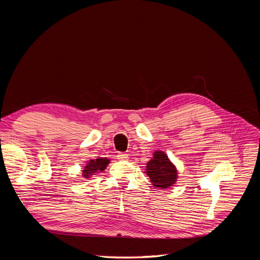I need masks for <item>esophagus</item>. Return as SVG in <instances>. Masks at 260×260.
Wrapping results in <instances>:
<instances>
[{
  "label": "esophagus",
  "instance_id": "obj_1",
  "mask_svg": "<svg viewBox=\"0 0 260 260\" xmlns=\"http://www.w3.org/2000/svg\"><path fill=\"white\" fill-rule=\"evenodd\" d=\"M117 158L119 160H128L129 157H128V154H125V153H118Z\"/></svg>",
  "mask_w": 260,
  "mask_h": 260
}]
</instances>
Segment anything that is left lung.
<instances>
[{
    "label": "left lung",
    "instance_id": "left-lung-1",
    "mask_svg": "<svg viewBox=\"0 0 260 260\" xmlns=\"http://www.w3.org/2000/svg\"><path fill=\"white\" fill-rule=\"evenodd\" d=\"M146 175L151 179L154 187L169 188L177 182L178 170L162 151H156L153 158L146 164Z\"/></svg>",
    "mask_w": 260,
    "mask_h": 260
}]
</instances>
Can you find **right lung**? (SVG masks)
I'll list each match as a JSON object with an SVG mask.
<instances>
[{"label": "right lung", "mask_w": 260, "mask_h": 260, "mask_svg": "<svg viewBox=\"0 0 260 260\" xmlns=\"http://www.w3.org/2000/svg\"><path fill=\"white\" fill-rule=\"evenodd\" d=\"M109 162H111V160L105 158V157H99L96 159H91L84 166L82 170V176L88 179L95 175L96 172L104 171Z\"/></svg>", "instance_id": "right-lung-1"}]
</instances>
